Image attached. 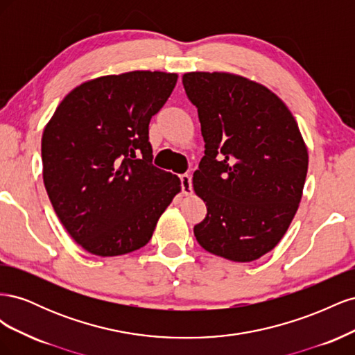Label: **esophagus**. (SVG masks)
<instances>
[{"mask_svg":"<svg viewBox=\"0 0 355 355\" xmlns=\"http://www.w3.org/2000/svg\"><path fill=\"white\" fill-rule=\"evenodd\" d=\"M180 184H182V192L185 196H191L192 194V179L188 173L180 175Z\"/></svg>","mask_w":355,"mask_h":355,"instance_id":"esophagus-1","label":"esophagus"}]
</instances>
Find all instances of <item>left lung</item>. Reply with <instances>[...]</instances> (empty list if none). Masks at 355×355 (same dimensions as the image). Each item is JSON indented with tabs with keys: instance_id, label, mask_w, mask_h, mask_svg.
Here are the masks:
<instances>
[{
	"instance_id": "left-lung-1",
	"label": "left lung",
	"mask_w": 355,
	"mask_h": 355,
	"mask_svg": "<svg viewBox=\"0 0 355 355\" xmlns=\"http://www.w3.org/2000/svg\"><path fill=\"white\" fill-rule=\"evenodd\" d=\"M182 83L206 144L192 178L207 206L196 239L225 259H259L280 243L302 198L308 151L297 123L278 96L240 75L188 72Z\"/></svg>"
}]
</instances>
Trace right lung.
<instances>
[{"mask_svg": "<svg viewBox=\"0 0 355 355\" xmlns=\"http://www.w3.org/2000/svg\"><path fill=\"white\" fill-rule=\"evenodd\" d=\"M176 81V73L133 71L83 83L44 128L42 179L51 206L92 254L141 249L180 191L176 175L153 164L149 144V121Z\"/></svg>", "mask_w": 355, "mask_h": 355, "instance_id": "right-lung-1", "label": "right lung"}]
</instances>
